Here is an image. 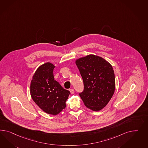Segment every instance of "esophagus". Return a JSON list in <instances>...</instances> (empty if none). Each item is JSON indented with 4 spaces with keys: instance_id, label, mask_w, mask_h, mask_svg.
Segmentation results:
<instances>
[{
    "instance_id": "esophagus-1",
    "label": "esophagus",
    "mask_w": 148,
    "mask_h": 148,
    "mask_svg": "<svg viewBox=\"0 0 148 148\" xmlns=\"http://www.w3.org/2000/svg\"><path fill=\"white\" fill-rule=\"evenodd\" d=\"M69 91H70L71 93L72 94H73L74 93V90L73 89H69Z\"/></svg>"
}]
</instances>
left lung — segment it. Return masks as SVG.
I'll return each mask as SVG.
<instances>
[{
    "mask_svg": "<svg viewBox=\"0 0 148 148\" xmlns=\"http://www.w3.org/2000/svg\"><path fill=\"white\" fill-rule=\"evenodd\" d=\"M75 64L82 77L84 90L79 93L84 105L93 111H100L111 99L115 89V74L112 65L93 54L80 58Z\"/></svg>",
    "mask_w": 148,
    "mask_h": 148,
    "instance_id": "1",
    "label": "left lung"
}]
</instances>
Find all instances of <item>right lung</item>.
Segmentation results:
<instances>
[{
    "instance_id": "add662e5",
    "label": "right lung",
    "mask_w": 148,
    "mask_h": 148,
    "mask_svg": "<svg viewBox=\"0 0 148 148\" xmlns=\"http://www.w3.org/2000/svg\"><path fill=\"white\" fill-rule=\"evenodd\" d=\"M55 66L47 62L39 66L32 77L31 96L34 102L46 113L56 115L65 108L70 92L54 80Z\"/></svg>"
}]
</instances>
